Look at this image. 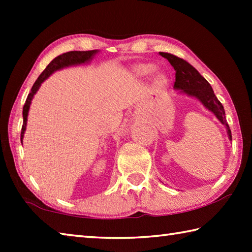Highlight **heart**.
Wrapping results in <instances>:
<instances>
[{"instance_id": "1", "label": "heart", "mask_w": 252, "mask_h": 252, "mask_svg": "<svg viewBox=\"0 0 252 252\" xmlns=\"http://www.w3.org/2000/svg\"><path fill=\"white\" fill-rule=\"evenodd\" d=\"M156 71V66L151 64V63H140V64H136L133 66V73L139 76V78L147 79L149 76H151ZM167 82V79L163 74H157L155 76V83L158 87H162Z\"/></svg>"}]
</instances>
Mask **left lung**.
Returning <instances> with one entry per match:
<instances>
[{
  "instance_id": "1",
  "label": "left lung",
  "mask_w": 252,
  "mask_h": 252,
  "mask_svg": "<svg viewBox=\"0 0 252 252\" xmlns=\"http://www.w3.org/2000/svg\"><path fill=\"white\" fill-rule=\"evenodd\" d=\"M160 55L167 59L176 71V82H174L173 89L201 102L204 108L215 114L216 118L225 126L228 138L229 140H232L231 131H230L227 120H225L223 105L217 99L215 92H213L208 81L183 59L165 52H160Z\"/></svg>"
}]
</instances>
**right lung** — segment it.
Masks as SVG:
<instances>
[{
  "instance_id": "1",
  "label": "right lung",
  "mask_w": 252,
  "mask_h": 252,
  "mask_svg": "<svg viewBox=\"0 0 252 252\" xmlns=\"http://www.w3.org/2000/svg\"><path fill=\"white\" fill-rule=\"evenodd\" d=\"M97 52H100V51L99 50L70 51V52H66V53L59 55V57L53 59L52 61L49 63V65L45 67V70L42 72L39 78L36 79L35 83L33 84L31 92L29 93L27 101H25V104L23 106V126H22V131H21V142L23 143L24 132H25V130H27V122H28V114H29L30 105H31L33 96L35 95V93L40 89L41 84L43 83L51 74H53L55 71L62 70V69H64V67H69L72 65H80V64H84V63H89L93 58H94V55Z\"/></svg>"
}]
</instances>
